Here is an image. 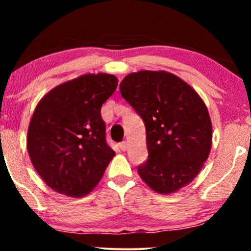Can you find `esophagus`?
Listing matches in <instances>:
<instances>
[{
    "label": "esophagus",
    "mask_w": 251,
    "mask_h": 251,
    "mask_svg": "<svg viewBox=\"0 0 251 251\" xmlns=\"http://www.w3.org/2000/svg\"><path fill=\"white\" fill-rule=\"evenodd\" d=\"M119 148H120V150H122V151H125V150L127 149V143H126V142L119 143Z\"/></svg>",
    "instance_id": "34e87169"
}]
</instances>
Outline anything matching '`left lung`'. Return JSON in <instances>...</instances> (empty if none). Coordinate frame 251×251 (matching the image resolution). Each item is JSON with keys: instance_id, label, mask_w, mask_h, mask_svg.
I'll return each instance as SVG.
<instances>
[{"instance_id": "1", "label": "left lung", "mask_w": 251, "mask_h": 251, "mask_svg": "<svg viewBox=\"0 0 251 251\" xmlns=\"http://www.w3.org/2000/svg\"><path fill=\"white\" fill-rule=\"evenodd\" d=\"M124 99L142 117L148 160L138 174L158 194H172L195 179L208 159L212 125L191 86L169 72L140 71L124 77Z\"/></svg>"}]
</instances>
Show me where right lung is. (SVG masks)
Wrapping results in <instances>:
<instances>
[{
	"instance_id": "1",
	"label": "right lung",
	"mask_w": 251,
	"mask_h": 251,
	"mask_svg": "<svg viewBox=\"0 0 251 251\" xmlns=\"http://www.w3.org/2000/svg\"><path fill=\"white\" fill-rule=\"evenodd\" d=\"M117 86L112 74H86L56 86L37 103L27 149L36 172L54 191L82 197L101 179L116 152L106 143L100 112Z\"/></svg>"
}]
</instances>
